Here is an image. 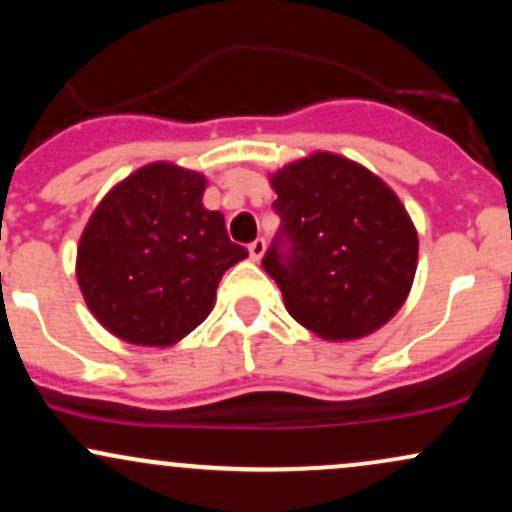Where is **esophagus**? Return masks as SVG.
Listing matches in <instances>:
<instances>
[{
  "mask_svg": "<svg viewBox=\"0 0 512 512\" xmlns=\"http://www.w3.org/2000/svg\"><path fill=\"white\" fill-rule=\"evenodd\" d=\"M248 250H250V260L260 262L262 255H264V250H267V243H264V238H257V240H252V243L248 245Z\"/></svg>",
  "mask_w": 512,
  "mask_h": 512,
  "instance_id": "esophagus-1",
  "label": "esophagus"
}]
</instances>
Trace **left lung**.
Here are the masks:
<instances>
[{"label":"left lung","instance_id":"left-lung-1","mask_svg":"<svg viewBox=\"0 0 512 512\" xmlns=\"http://www.w3.org/2000/svg\"><path fill=\"white\" fill-rule=\"evenodd\" d=\"M281 219L262 267L296 322L330 342L361 339L407 301L419 238L395 192L358 163L313 154L272 175Z\"/></svg>","mask_w":512,"mask_h":512}]
</instances>
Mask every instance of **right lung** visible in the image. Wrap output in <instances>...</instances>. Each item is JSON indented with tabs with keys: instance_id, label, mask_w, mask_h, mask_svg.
<instances>
[{
	"instance_id": "right-lung-1",
	"label": "right lung",
	"mask_w": 512,
	"mask_h": 512,
	"mask_svg": "<svg viewBox=\"0 0 512 512\" xmlns=\"http://www.w3.org/2000/svg\"><path fill=\"white\" fill-rule=\"evenodd\" d=\"M207 180L151 163L105 195L86 223L76 279L98 322L129 344L170 346L211 313L223 272L248 250L204 209Z\"/></svg>"
}]
</instances>
